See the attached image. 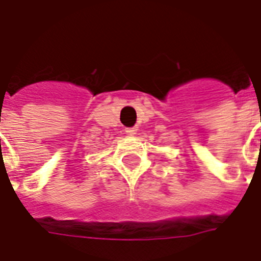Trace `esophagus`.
<instances>
[{
	"mask_svg": "<svg viewBox=\"0 0 261 261\" xmlns=\"http://www.w3.org/2000/svg\"><path fill=\"white\" fill-rule=\"evenodd\" d=\"M126 134L134 137V135L137 134V128H135V127H133V128H126Z\"/></svg>",
	"mask_w": 261,
	"mask_h": 261,
	"instance_id": "1",
	"label": "esophagus"
}]
</instances>
